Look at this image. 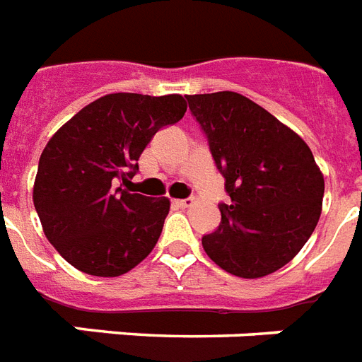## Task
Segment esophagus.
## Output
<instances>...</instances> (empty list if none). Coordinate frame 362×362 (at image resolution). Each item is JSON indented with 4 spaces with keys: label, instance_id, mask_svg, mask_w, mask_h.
Masks as SVG:
<instances>
[{
    "label": "esophagus",
    "instance_id": "34e87169",
    "mask_svg": "<svg viewBox=\"0 0 362 362\" xmlns=\"http://www.w3.org/2000/svg\"><path fill=\"white\" fill-rule=\"evenodd\" d=\"M192 204H194V199H173V205L179 207V209H187Z\"/></svg>",
    "mask_w": 362,
    "mask_h": 362
}]
</instances>
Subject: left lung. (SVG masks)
<instances>
[{"instance_id":"obj_1","label":"left lung","mask_w":362,"mask_h":362,"mask_svg":"<svg viewBox=\"0 0 362 362\" xmlns=\"http://www.w3.org/2000/svg\"><path fill=\"white\" fill-rule=\"evenodd\" d=\"M230 205L205 254L241 279L279 271L305 247L322 215L325 181L310 147L290 127L235 91L187 95Z\"/></svg>"}]
</instances>
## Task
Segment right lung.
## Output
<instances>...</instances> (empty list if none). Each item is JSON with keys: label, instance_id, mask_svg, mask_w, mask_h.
<instances>
[{"label": "right lung", "instance_id": "obj_1", "mask_svg": "<svg viewBox=\"0 0 362 362\" xmlns=\"http://www.w3.org/2000/svg\"><path fill=\"white\" fill-rule=\"evenodd\" d=\"M187 112L181 95L110 93L52 136L40 155L33 204L46 239L72 267L119 276L149 256L170 199L131 194L119 181L138 170L155 132Z\"/></svg>", "mask_w": 362, "mask_h": 362}]
</instances>
